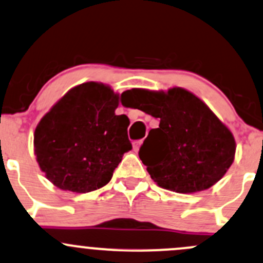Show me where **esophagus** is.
I'll return each mask as SVG.
<instances>
[{
	"mask_svg": "<svg viewBox=\"0 0 263 263\" xmlns=\"http://www.w3.org/2000/svg\"><path fill=\"white\" fill-rule=\"evenodd\" d=\"M141 143H142V140L134 141V142H132V146H134V150H135V151H139V148H140Z\"/></svg>",
	"mask_w": 263,
	"mask_h": 263,
	"instance_id": "34e87169",
	"label": "esophagus"
}]
</instances>
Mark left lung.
I'll use <instances>...</instances> for the list:
<instances>
[{
    "instance_id": "obj_1",
    "label": "left lung",
    "mask_w": 263,
    "mask_h": 263,
    "mask_svg": "<svg viewBox=\"0 0 263 263\" xmlns=\"http://www.w3.org/2000/svg\"><path fill=\"white\" fill-rule=\"evenodd\" d=\"M135 108L159 118L139 156L160 187L181 194L209 189L234 161L233 135L211 108L184 88L127 90Z\"/></svg>"
}]
</instances>
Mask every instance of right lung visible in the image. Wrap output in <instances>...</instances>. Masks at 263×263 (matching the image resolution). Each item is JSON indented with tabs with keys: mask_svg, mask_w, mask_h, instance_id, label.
I'll return each instance as SVG.
<instances>
[{
	"mask_svg": "<svg viewBox=\"0 0 263 263\" xmlns=\"http://www.w3.org/2000/svg\"><path fill=\"white\" fill-rule=\"evenodd\" d=\"M118 98L108 85L83 83L41 118L34 151L41 171L55 186L89 193L108 184L123 154L132 148L128 117L115 113Z\"/></svg>",
	"mask_w": 263,
	"mask_h": 263,
	"instance_id": "1",
	"label": "right lung"
}]
</instances>
